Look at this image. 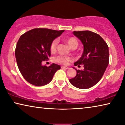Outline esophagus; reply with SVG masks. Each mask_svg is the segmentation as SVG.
Wrapping results in <instances>:
<instances>
[{"label":"esophagus","mask_w":125,"mask_h":125,"mask_svg":"<svg viewBox=\"0 0 125 125\" xmlns=\"http://www.w3.org/2000/svg\"><path fill=\"white\" fill-rule=\"evenodd\" d=\"M61 69H69V68L68 66H62L61 67Z\"/></svg>","instance_id":"34e87169"}]
</instances>
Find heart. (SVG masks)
Returning a JSON list of instances; mask_svg holds the SVG:
<instances>
[{"instance_id": "1", "label": "heart", "mask_w": 125, "mask_h": 125, "mask_svg": "<svg viewBox=\"0 0 125 125\" xmlns=\"http://www.w3.org/2000/svg\"><path fill=\"white\" fill-rule=\"evenodd\" d=\"M67 43L70 47H73L74 46H78V42L77 40L74 37H69L66 40ZM58 43V40H55L52 42L50 46V50L51 52L55 51L56 49V47ZM55 61L56 62L60 63L61 64H67L69 62V61H72V58L69 56H62V55H60V56H58L55 59Z\"/></svg>"}]
</instances>
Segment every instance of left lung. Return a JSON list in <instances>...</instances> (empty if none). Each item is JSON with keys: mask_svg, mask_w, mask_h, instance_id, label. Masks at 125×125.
I'll list each match as a JSON object with an SVG mask.
<instances>
[{"mask_svg": "<svg viewBox=\"0 0 125 125\" xmlns=\"http://www.w3.org/2000/svg\"><path fill=\"white\" fill-rule=\"evenodd\" d=\"M83 45V52L75 66L84 65V69L77 70L70 83L79 89H88L98 82L109 64V49L107 44L99 34L90 31H74Z\"/></svg>", "mask_w": 125, "mask_h": 125, "instance_id": "obj_1", "label": "left lung"}]
</instances>
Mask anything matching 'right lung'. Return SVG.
<instances>
[{"label":"right lung","mask_w":125,"mask_h":125,"mask_svg":"<svg viewBox=\"0 0 125 125\" xmlns=\"http://www.w3.org/2000/svg\"><path fill=\"white\" fill-rule=\"evenodd\" d=\"M64 30L34 28L21 36L17 43L15 55L17 65L22 76L35 86H43L52 80L55 73L61 67L52 63L43 66V61L51 56V43L60 36Z\"/></svg>","instance_id":"right-lung-1"}]
</instances>
